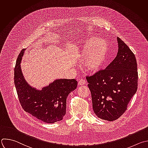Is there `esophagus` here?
Segmentation results:
<instances>
[{
	"instance_id": "34e87169",
	"label": "esophagus",
	"mask_w": 148,
	"mask_h": 148,
	"mask_svg": "<svg viewBox=\"0 0 148 148\" xmlns=\"http://www.w3.org/2000/svg\"><path fill=\"white\" fill-rule=\"evenodd\" d=\"M86 84V81L83 79H81L79 82H78V85H85Z\"/></svg>"
}]
</instances>
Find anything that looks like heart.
<instances>
[{"mask_svg":"<svg viewBox=\"0 0 148 148\" xmlns=\"http://www.w3.org/2000/svg\"><path fill=\"white\" fill-rule=\"evenodd\" d=\"M81 56L85 59L84 66L87 71L94 73L106 63L110 53L109 43L103 38H89L82 46Z\"/></svg>","mask_w":148,"mask_h":148,"instance_id":"1","label":"heart"}]
</instances>
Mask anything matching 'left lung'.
<instances>
[{"label": "left lung", "mask_w": 148, "mask_h": 148, "mask_svg": "<svg viewBox=\"0 0 148 148\" xmlns=\"http://www.w3.org/2000/svg\"><path fill=\"white\" fill-rule=\"evenodd\" d=\"M117 41L119 51L113 61L105 69L86 77L94 113L98 118L109 121L124 113L138 89L135 56L119 37Z\"/></svg>", "instance_id": "1"}]
</instances>
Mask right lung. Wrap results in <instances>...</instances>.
Wrapping results in <instances>:
<instances>
[{
	"mask_svg": "<svg viewBox=\"0 0 148 148\" xmlns=\"http://www.w3.org/2000/svg\"><path fill=\"white\" fill-rule=\"evenodd\" d=\"M24 49L20 53L14 67V85L20 103L26 112L46 123H55L63 119L66 112V99L75 90V79L55 80L41 90L31 87L25 81L20 69Z\"/></svg>",
	"mask_w": 148,
	"mask_h": 148,
	"instance_id": "obj_1",
	"label": "right lung"
}]
</instances>
